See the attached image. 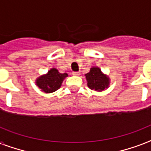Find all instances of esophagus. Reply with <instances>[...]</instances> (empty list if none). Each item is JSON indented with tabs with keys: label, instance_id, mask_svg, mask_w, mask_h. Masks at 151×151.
<instances>
[{
	"label": "esophagus",
	"instance_id": "esophagus-1",
	"mask_svg": "<svg viewBox=\"0 0 151 151\" xmlns=\"http://www.w3.org/2000/svg\"><path fill=\"white\" fill-rule=\"evenodd\" d=\"M73 74L75 76H78L80 75V72H79V71H73Z\"/></svg>",
	"mask_w": 151,
	"mask_h": 151
}]
</instances>
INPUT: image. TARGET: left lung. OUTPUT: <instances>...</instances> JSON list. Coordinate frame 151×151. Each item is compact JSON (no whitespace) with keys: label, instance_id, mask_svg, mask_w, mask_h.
I'll return each mask as SVG.
<instances>
[{"label":"left lung","instance_id":"obj_1","mask_svg":"<svg viewBox=\"0 0 151 151\" xmlns=\"http://www.w3.org/2000/svg\"><path fill=\"white\" fill-rule=\"evenodd\" d=\"M88 81V86L90 89L95 91H103L108 87L109 79L102 73L100 69L98 67H92L89 73L85 74Z\"/></svg>","mask_w":151,"mask_h":151}]
</instances>
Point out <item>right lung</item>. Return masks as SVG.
Wrapping results in <instances>:
<instances>
[{
	"label": "right lung",
	"instance_id": "right-lung-1",
	"mask_svg": "<svg viewBox=\"0 0 151 151\" xmlns=\"http://www.w3.org/2000/svg\"><path fill=\"white\" fill-rule=\"evenodd\" d=\"M67 77V73H60L56 69H52L48 71L46 75L41 76L37 78V85L43 92L46 93L55 92L59 89L64 78Z\"/></svg>",
	"mask_w": 151,
	"mask_h": 151
}]
</instances>
